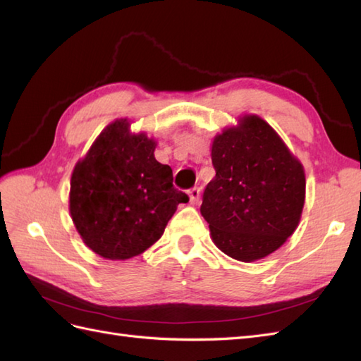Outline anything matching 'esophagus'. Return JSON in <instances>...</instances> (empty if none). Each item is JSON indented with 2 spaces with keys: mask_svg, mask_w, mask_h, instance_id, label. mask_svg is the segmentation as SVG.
I'll return each mask as SVG.
<instances>
[{
  "mask_svg": "<svg viewBox=\"0 0 361 361\" xmlns=\"http://www.w3.org/2000/svg\"><path fill=\"white\" fill-rule=\"evenodd\" d=\"M189 200H190V203H198V200H200V188H192V189H189Z\"/></svg>",
  "mask_w": 361,
  "mask_h": 361,
  "instance_id": "1",
  "label": "esophagus"
}]
</instances>
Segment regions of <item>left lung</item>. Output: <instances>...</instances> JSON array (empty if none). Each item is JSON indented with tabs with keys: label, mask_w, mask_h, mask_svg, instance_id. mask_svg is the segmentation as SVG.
<instances>
[{
	"label": "left lung",
	"mask_w": 361,
	"mask_h": 361,
	"mask_svg": "<svg viewBox=\"0 0 361 361\" xmlns=\"http://www.w3.org/2000/svg\"><path fill=\"white\" fill-rule=\"evenodd\" d=\"M211 157L216 176L204 189L200 212L214 243L242 262L271 255L301 219L302 164L255 114L214 137Z\"/></svg>",
	"instance_id": "1"
}]
</instances>
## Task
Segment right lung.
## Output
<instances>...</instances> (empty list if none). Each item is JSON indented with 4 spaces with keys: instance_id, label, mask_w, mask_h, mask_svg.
Instances as JSON below:
<instances>
[{
    "instance_id": "1",
    "label": "right lung",
    "mask_w": 361,
    "mask_h": 361,
    "mask_svg": "<svg viewBox=\"0 0 361 361\" xmlns=\"http://www.w3.org/2000/svg\"><path fill=\"white\" fill-rule=\"evenodd\" d=\"M114 121L74 167L70 212L96 255L124 260L141 255L164 233L189 197L173 188L172 169L155 159L157 142Z\"/></svg>"
}]
</instances>
